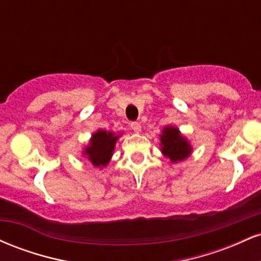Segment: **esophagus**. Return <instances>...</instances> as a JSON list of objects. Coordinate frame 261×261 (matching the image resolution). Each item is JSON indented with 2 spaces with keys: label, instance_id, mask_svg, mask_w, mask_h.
<instances>
[{
  "label": "esophagus",
  "instance_id": "esophagus-1",
  "mask_svg": "<svg viewBox=\"0 0 261 261\" xmlns=\"http://www.w3.org/2000/svg\"><path fill=\"white\" fill-rule=\"evenodd\" d=\"M131 128H133L134 130V133H136V134H140L141 133V125H140V122H131Z\"/></svg>",
  "mask_w": 261,
  "mask_h": 261
}]
</instances>
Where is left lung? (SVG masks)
I'll return each mask as SVG.
<instances>
[{
	"instance_id": "left-lung-1",
	"label": "left lung",
	"mask_w": 261,
	"mask_h": 261,
	"mask_svg": "<svg viewBox=\"0 0 261 261\" xmlns=\"http://www.w3.org/2000/svg\"><path fill=\"white\" fill-rule=\"evenodd\" d=\"M161 151L173 163L184 161L191 154L193 147L175 126H166L161 135Z\"/></svg>"
}]
</instances>
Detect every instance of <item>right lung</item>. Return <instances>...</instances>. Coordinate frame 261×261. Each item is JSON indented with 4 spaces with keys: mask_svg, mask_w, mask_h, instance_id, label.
<instances>
[{
    "mask_svg": "<svg viewBox=\"0 0 261 261\" xmlns=\"http://www.w3.org/2000/svg\"><path fill=\"white\" fill-rule=\"evenodd\" d=\"M120 135L106 130H98L92 135L89 145L85 148V155L94 167H106L112 158L114 147Z\"/></svg>",
    "mask_w": 261,
    "mask_h": 261,
    "instance_id": "1",
    "label": "right lung"
}]
</instances>
